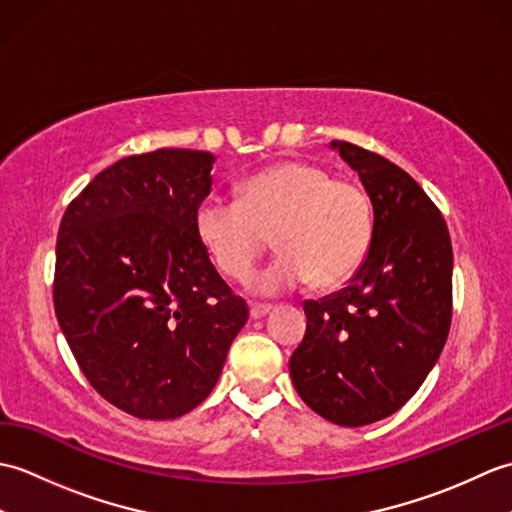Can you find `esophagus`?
Masks as SVG:
<instances>
[{"label": "esophagus", "instance_id": "esophagus-1", "mask_svg": "<svg viewBox=\"0 0 512 512\" xmlns=\"http://www.w3.org/2000/svg\"><path fill=\"white\" fill-rule=\"evenodd\" d=\"M270 310H273V306H270V303H250V317H253V319L266 317Z\"/></svg>", "mask_w": 512, "mask_h": 512}]
</instances>
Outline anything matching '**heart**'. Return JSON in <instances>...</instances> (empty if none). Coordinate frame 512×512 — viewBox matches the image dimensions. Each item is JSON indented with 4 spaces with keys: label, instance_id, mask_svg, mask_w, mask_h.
Masks as SVG:
<instances>
[{
    "label": "heart",
    "instance_id": "1",
    "mask_svg": "<svg viewBox=\"0 0 512 512\" xmlns=\"http://www.w3.org/2000/svg\"><path fill=\"white\" fill-rule=\"evenodd\" d=\"M372 228L367 193L310 162H279L239 184L237 200L206 198L195 211L200 242L228 279H246L273 235L281 255L250 284L262 295L312 279L341 284L361 266Z\"/></svg>",
    "mask_w": 512,
    "mask_h": 512
}]
</instances>
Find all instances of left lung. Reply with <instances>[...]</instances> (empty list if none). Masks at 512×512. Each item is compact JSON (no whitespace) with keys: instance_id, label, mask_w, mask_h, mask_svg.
Here are the masks:
<instances>
[{"instance_id":"1","label":"left lung","mask_w":512,"mask_h":512,"mask_svg":"<svg viewBox=\"0 0 512 512\" xmlns=\"http://www.w3.org/2000/svg\"><path fill=\"white\" fill-rule=\"evenodd\" d=\"M332 149L372 200V242L350 284L303 301L290 376L321 418L363 427L398 411L436 365L451 328L453 250L438 206L407 171L345 140Z\"/></svg>"}]
</instances>
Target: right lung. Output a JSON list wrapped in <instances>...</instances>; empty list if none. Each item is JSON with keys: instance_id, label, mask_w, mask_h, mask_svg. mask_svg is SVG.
I'll list each match as a JSON object with an SVG mask.
<instances>
[{"instance_id": "add662e5", "label": "right lung", "mask_w": 512, "mask_h": 512, "mask_svg": "<svg viewBox=\"0 0 512 512\" xmlns=\"http://www.w3.org/2000/svg\"><path fill=\"white\" fill-rule=\"evenodd\" d=\"M213 162L195 149L123 158L63 213L54 312L90 385L129 416L198 407L248 319L195 231Z\"/></svg>"}]
</instances>
